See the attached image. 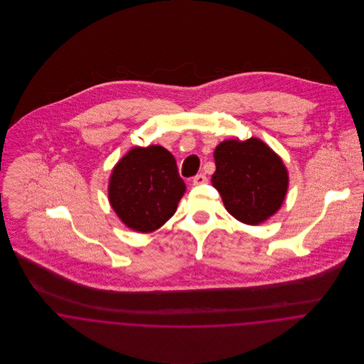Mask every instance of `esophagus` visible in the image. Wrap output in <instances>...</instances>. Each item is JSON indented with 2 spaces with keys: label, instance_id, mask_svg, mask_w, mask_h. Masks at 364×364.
Wrapping results in <instances>:
<instances>
[{
  "label": "esophagus",
  "instance_id": "1",
  "mask_svg": "<svg viewBox=\"0 0 364 364\" xmlns=\"http://www.w3.org/2000/svg\"><path fill=\"white\" fill-rule=\"evenodd\" d=\"M208 182V178H206V175H203V173H199V175H196L195 178H193V185H203V183H206Z\"/></svg>",
  "mask_w": 364,
  "mask_h": 364
}]
</instances>
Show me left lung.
<instances>
[{"label": "left lung", "mask_w": 364, "mask_h": 364, "mask_svg": "<svg viewBox=\"0 0 364 364\" xmlns=\"http://www.w3.org/2000/svg\"><path fill=\"white\" fill-rule=\"evenodd\" d=\"M213 186L238 221L259 225L282 208L289 189L283 159L257 137L231 139L214 150Z\"/></svg>", "instance_id": "1"}]
</instances>
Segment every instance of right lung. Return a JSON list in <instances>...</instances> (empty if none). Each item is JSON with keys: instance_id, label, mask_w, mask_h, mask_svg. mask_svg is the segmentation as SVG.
<instances>
[{"instance_id": "obj_1", "label": "right lung", "mask_w": 364, "mask_h": 364, "mask_svg": "<svg viewBox=\"0 0 364 364\" xmlns=\"http://www.w3.org/2000/svg\"><path fill=\"white\" fill-rule=\"evenodd\" d=\"M186 191L173 156L161 146L134 147L113 166L107 198L133 231L153 232L176 211Z\"/></svg>"}]
</instances>
